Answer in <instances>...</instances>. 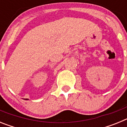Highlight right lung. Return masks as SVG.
<instances>
[{"mask_svg": "<svg viewBox=\"0 0 127 127\" xmlns=\"http://www.w3.org/2000/svg\"><path fill=\"white\" fill-rule=\"evenodd\" d=\"M26 100H28V99H26Z\"/></svg>", "mask_w": 127, "mask_h": 127, "instance_id": "1", "label": "right lung"}]
</instances>
